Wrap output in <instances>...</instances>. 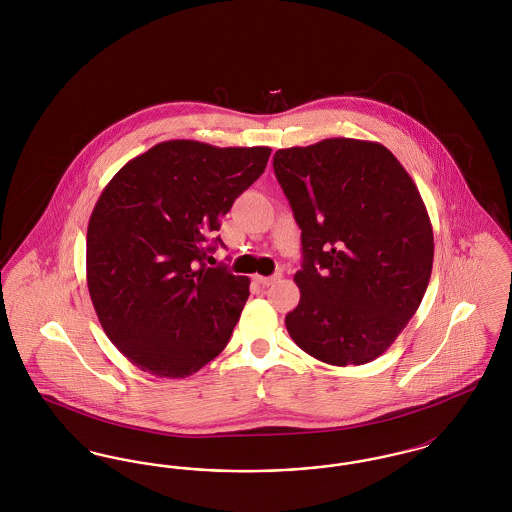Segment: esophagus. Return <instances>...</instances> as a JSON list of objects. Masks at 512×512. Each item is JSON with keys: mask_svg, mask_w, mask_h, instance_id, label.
<instances>
[{"mask_svg": "<svg viewBox=\"0 0 512 512\" xmlns=\"http://www.w3.org/2000/svg\"><path fill=\"white\" fill-rule=\"evenodd\" d=\"M278 278H280L278 274H274V276H259V274L253 276V280H255L257 284H261V286H270V284H274Z\"/></svg>", "mask_w": 512, "mask_h": 512, "instance_id": "esophagus-1", "label": "esophagus"}]
</instances>
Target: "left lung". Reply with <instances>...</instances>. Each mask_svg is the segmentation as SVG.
Masks as SVG:
<instances>
[{
	"label": "left lung",
	"instance_id": "8db88e82",
	"mask_svg": "<svg viewBox=\"0 0 512 512\" xmlns=\"http://www.w3.org/2000/svg\"><path fill=\"white\" fill-rule=\"evenodd\" d=\"M272 167L301 228L292 340L328 365L374 361L432 274L434 232L413 178L388 147L353 138L278 149Z\"/></svg>",
	"mask_w": 512,
	"mask_h": 512
}]
</instances>
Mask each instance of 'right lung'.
<instances>
[{
  "label": "right lung",
  "instance_id": "right-lung-1",
  "mask_svg": "<svg viewBox=\"0 0 512 512\" xmlns=\"http://www.w3.org/2000/svg\"><path fill=\"white\" fill-rule=\"evenodd\" d=\"M270 147L171 140L128 161L99 195L86 236L88 290L132 365L186 378L232 336L249 278L205 257L220 219L265 172Z\"/></svg>",
  "mask_w": 512,
  "mask_h": 512
}]
</instances>
